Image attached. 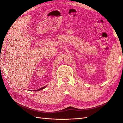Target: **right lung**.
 I'll return each mask as SVG.
<instances>
[{
  "instance_id": "add662e5",
  "label": "right lung",
  "mask_w": 123,
  "mask_h": 123,
  "mask_svg": "<svg viewBox=\"0 0 123 123\" xmlns=\"http://www.w3.org/2000/svg\"><path fill=\"white\" fill-rule=\"evenodd\" d=\"M46 87H47V86H44V87L40 88H39V89H38V90H34V91H39V90H43V89L44 88H46Z\"/></svg>"
}]
</instances>
